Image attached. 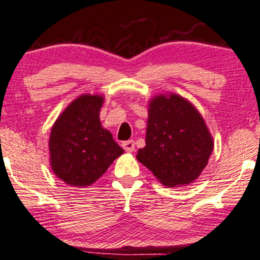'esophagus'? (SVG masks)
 I'll list each match as a JSON object with an SVG mask.
<instances>
[{
    "mask_svg": "<svg viewBox=\"0 0 260 260\" xmlns=\"http://www.w3.org/2000/svg\"><path fill=\"white\" fill-rule=\"evenodd\" d=\"M123 148L126 152H134L135 151V142L133 140H129V141L123 142Z\"/></svg>",
    "mask_w": 260,
    "mask_h": 260,
    "instance_id": "1",
    "label": "esophagus"
}]
</instances>
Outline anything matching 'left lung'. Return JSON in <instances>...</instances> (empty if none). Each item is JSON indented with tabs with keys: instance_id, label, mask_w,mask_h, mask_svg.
<instances>
[{
	"instance_id": "obj_1",
	"label": "left lung",
	"mask_w": 260,
	"mask_h": 260,
	"mask_svg": "<svg viewBox=\"0 0 260 260\" xmlns=\"http://www.w3.org/2000/svg\"><path fill=\"white\" fill-rule=\"evenodd\" d=\"M213 148L212 134L190 101L176 93L149 100L146 146L136 158L160 184L180 187L193 182L208 164Z\"/></svg>"
}]
</instances>
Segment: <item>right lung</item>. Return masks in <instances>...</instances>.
Listing matches in <instances>:
<instances>
[{
  "mask_svg": "<svg viewBox=\"0 0 260 260\" xmlns=\"http://www.w3.org/2000/svg\"><path fill=\"white\" fill-rule=\"evenodd\" d=\"M105 99L85 93L69 103L51 129L50 166L67 185L85 187L96 182L124 153L102 126L100 112Z\"/></svg>",
  "mask_w": 260,
  "mask_h": 260,
  "instance_id": "1",
  "label": "right lung"
}]
</instances>
